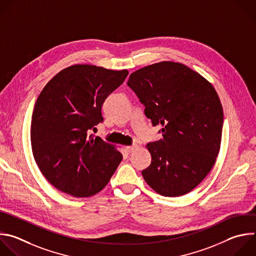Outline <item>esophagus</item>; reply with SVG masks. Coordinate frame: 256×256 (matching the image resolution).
<instances>
[{
	"instance_id": "1",
	"label": "esophagus",
	"mask_w": 256,
	"mask_h": 256,
	"mask_svg": "<svg viewBox=\"0 0 256 256\" xmlns=\"http://www.w3.org/2000/svg\"><path fill=\"white\" fill-rule=\"evenodd\" d=\"M136 148V144H132V146H126V150L130 154V152H132Z\"/></svg>"
}]
</instances>
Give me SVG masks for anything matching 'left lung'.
<instances>
[{"instance_id": "left-lung-1", "label": "left lung", "mask_w": 256, "mask_h": 256, "mask_svg": "<svg viewBox=\"0 0 256 256\" xmlns=\"http://www.w3.org/2000/svg\"><path fill=\"white\" fill-rule=\"evenodd\" d=\"M144 114L162 138L148 142L150 164L142 175L164 197L191 192L209 174L219 154L223 108L213 85L188 66L162 61L140 68L128 81Z\"/></svg>"}]
</instances>
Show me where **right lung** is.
I'll return each mask as SVG.
<instances>
[{
	"instance_id": "right-lung-1",
	"label": "right lung",
	"mask_w": 256,
	"mask_h": 256,
	"mask_svg": "<svg viewBox=\"0 0 256 256\" xmlns=\"http://www.w3.org/2000/svg\"><path fill=\"white\" fill-rule=\"evenodd\" d=\"M128 74L126 69L76 64L45 85L32 114L31 146L41 173L56 189L83 198L110 182L122 154L90 132L104 122V100Z\"/></svg>"
}]
</instances>
